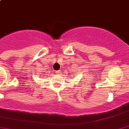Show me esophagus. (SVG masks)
I'll list each match as a JSON object with an SVG mask.
<instances>
[{"instance_id": "1", "label": "esophagus", "mask_w": 129, "mask_h": 129, "mask_svg": "<svg viewBox=\"0 0 129 129\" xmlns=\"http://www.w3.org/2000/svg\"><path fill=\"white\" fill-rule=\"evenodd\" d=\"M60 73V71H56L55 72V74H59Z\"/></svg>"}]
</instances>
